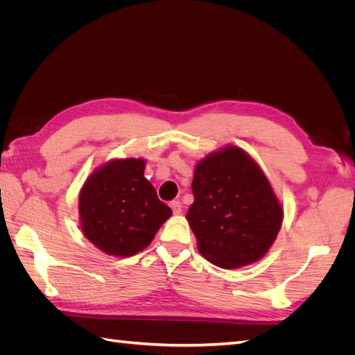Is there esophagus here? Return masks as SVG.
Here are the masks:
<instances>
[{"label":"esophagus","instance_id":"esophagus-1","mask_svg":"<svg viewBox=\"0 0 355 355\" xmlns=\"http://www.w3.org/2000/svg\"><path fill=\"white\" fill-rule=\"evenodd\" d=\"M170 207H171V210H173L175 214L182 213V202L180 201H171L170 202Z\"/></svg>","mask_w":355,"mask_h":355}]
</instances>
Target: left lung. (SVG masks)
Wrapping results in <instances>:
<instances>
[{
	"label": "left lung",
	"mask_w": 355,
	"mask_h": 355,
	"mask_svg": "<svg viewBox=\"0 0 355 355\" xmlns=\"http://www.w3.org/2000/svg\"><path fill=\"white\" fill-rule=\"evenodd\" d=\"M187 213L200 253L213 265L240 268L259 261L282 228L283 209L254 161L237 146L200 161Z\"/></svg>",
	"instance_id": "1"
}]
</instances>
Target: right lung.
I'll use <instances>...</instances> for the list:
<instances>
[{
	"instance_id": "1",
	"label": "right lung",
	"mask_w": 355,
	"mask_h": 355,
	"mask_svg": "<svg viewBox=\"0 0 355 355\" xmlns=\"http://www.w3.org/2000/svg\"><path fill=\"white\" fill-rule=\"evenodd\" d=\"M144 170L141 158L110 161L80 192L81 230L106 254L127 257L144 250L171 216Z\"/></svg>"
}]
</instances>
